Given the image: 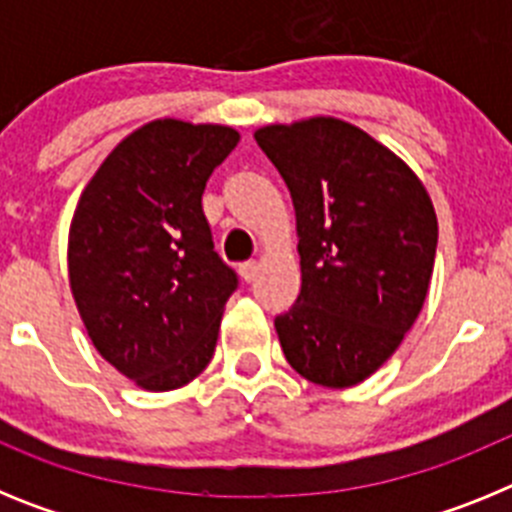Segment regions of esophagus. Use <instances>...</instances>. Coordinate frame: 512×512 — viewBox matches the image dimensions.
<instances>
[{
    "label": "esophagus",
    "instance_id": "obj_1",
    "mask_svg": "<svg viewBox=\"0 0 512 512\" xmlns=\"http://www.w3.org/2000/svg\"><path fill=\"white\" fill-rule=\"evenodd\" d=\"M238 271H241L243 282H253V279L259 277V264L256 261H246V264L238 266Z\"/></svg>",
    "mask_w": 512,
    "mask_h": 512
}]
</instances>
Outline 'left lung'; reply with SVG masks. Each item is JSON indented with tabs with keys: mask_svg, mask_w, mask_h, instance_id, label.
I'll use <instances>...</instances> for the list:
<instances>
[{
	"mask_svg": "<svg viewBox=\"0 0 512 512\" xmlns=\"http://www.w3.org/2000/svg\"><path fill=\"white\" fill-rule=\"evenodd\" d=\"M292 194L302 289L277 315L297 374L354 387L390 359L423 310L438 220L423 182L372 135L310 117L253 133Z\"/></svg>",
	"mask_w": 512,
	"mask_h": 512,
	"instance_id": "8db88e82",
	"label": "left lung"
}]
</instances>
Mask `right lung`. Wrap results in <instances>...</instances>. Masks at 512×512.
<instances>
[{"instance_id":"add662e5","label":"right lung","mask_w":512,"mask_h":512,"mask_svg":"<svg viewBox=\"0 0 512 512\" xmlns=\"http://www.w3.org/2000/svg\"><path fill=\"white\" fill-rule=\"evenodd\" d=\"M228 125L153 120L117 143L69 230V284L94 348L148 392L210 364L235 271L215 251L202 192L238 146Z\"/></svg>"}]
</instances>
